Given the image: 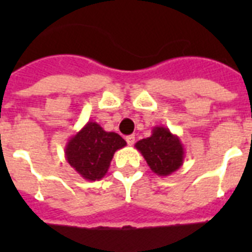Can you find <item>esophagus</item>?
I'll list each match as a JSON object with an SVG mask.
<instances>
[{"label":"esophagus","instance_id":"esophagus-1","mask_svg":"<svg viewBox=\"0 0 252 252\" xmlns=\"http://www.w3.org/2000/svg\"><path fill=\"white\" fill-rule=\"evenodd\" d=\"M126 141L128 145H133L134 141H136V138H134V136H126Z\"/></svg>","mask_w":252,"mask_h":252}]
</instances>
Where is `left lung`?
Masks as SVG:
<instances>
[{
  "instance_id": "8db88e82",
  "label": "left lung",
  "mask_w": 252,
  "mask_h": 252,
  "mask_svg": "<svg viewBox=\"0 0 252 252\" xmlns=\"http://www.w3.org/2000/svg\"><path fill=\"white\" fill-rule=\"evenodd\" d=\"M150 170L158 176H168L179 170L184 161V146L176 134L163 126H154L150 137L134 144Z\"/></svg>"
}]
</instances>
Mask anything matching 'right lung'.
<instances>
[{
  "mask_svg": "<svg viewBox=\"0 0 252 252\" xmlns=\"http://www.w3.org/2000/svg\"><path fill=\"white\" fill-rule=\"evenodd\" d=\"M126 145V140L118 133L106 132L98 123L87 122L68 140L65 158L84 179L95 182L106 175L115 152Z\"/></svg>",
  "mask_w": 252,
  "mask_h": 252,
  "instance_id": "right-lung-1",
  "label": "right lung"
}]
</instances>
